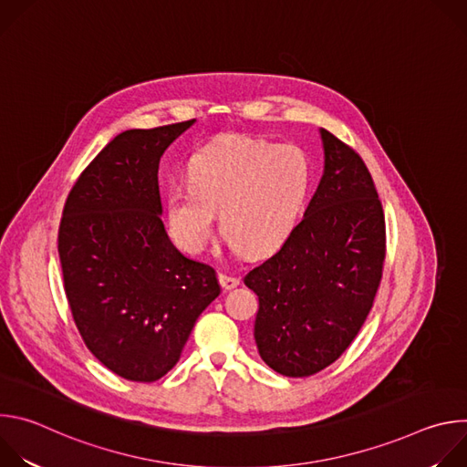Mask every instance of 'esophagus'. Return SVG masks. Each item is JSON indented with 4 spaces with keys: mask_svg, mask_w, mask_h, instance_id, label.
<instances>
[{
    "mask_svg": "<svg viewBox=\"0 0 467 467\" xmlns=\"http://www.w3.org/2000/svg\"><path fill=\"white\" fill-rule=\"evenodd\" d=\"M218 279H220V285H222L223 290H233V288H236V286L240 285V279H238V277L229 275V274H223V272L218 275Z\"/></svg>",
    "mask_w": 467,
    "mask_h": 467,
    "instance_id": "34e87169",
    "label": "esophagus"
}]
</instances>
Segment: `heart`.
Returning <instances> with one entry per match:
<instances>
[{
  "mask_svg": "<svg viewBox=\"0 0 467 467\" xmlns=\"http://www.w3.org/2000/svg\"><path fill=\"white\" fill-rule=\"evenodd\" d=\"M306 153L294 144L225 137L195 153L190 182L168 199L170 229L188 253H202L216 231L238 249L260 254L281 245L296 227L310 192Z\"/></svg>",
  "mask_w": 467,
  "mask_h": 467,
  "instance_id": "1",
  "label": "heart"
}]
</instances>
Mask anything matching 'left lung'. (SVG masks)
Here are the masks:
<instances>
[{"label": "left lung", "mask_w": 467, "mask_h": 467, "mask_svg": "<svg viewBox=\"0 0 467 467\" xmlns=\"http://www.w3.org/2000/svg\"><path fill=\"white\" fill-rule=\"evenodd\" d=\"M325 166L303 220L244 283L258 296L254 342L285 377L330 366L362 328L380 285L384 213L360 155L319 129Z\"/></svg>", "instance_id": "left-lung-1"}]
</instances>
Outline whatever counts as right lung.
<instances>
[{
  "label": "right lung",
  "mask_w": 467,
  "mask_h": 467,
  "mask_svg": "<svg viewBox=\"0 0 467 467\" xmlns=\"http://www.w3.org/2000/svg\"><path fill=\"white\" fill-rule=\"evenodd\" d=\"M193 121L119 132L64 203L58 256L74 321L90 353L127 380L164 377L220 296L214 268L186 258L161 218V157Z\"/></svg>",
  "instance_id": "right-lung-1"
}]
</instances>
